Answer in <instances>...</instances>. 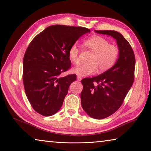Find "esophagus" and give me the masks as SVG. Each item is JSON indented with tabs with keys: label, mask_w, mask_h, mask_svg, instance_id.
Instances as JSON below:
<instances>
[{
	"label": "esophagus",
	"mask_w": 151,
	"mask_h": 151,
	"mask_svg": "<svg viewBox=\"0 0 151 151\" xmlns=\"http://www.w3.org/2000/svg\"><path fill=\"white\" fill-rule=\"evenodd\" d=\"M77 79L78 80V81H81L82 79V77L81 76H77Z\"/></svg>",
	"instance_id": "1"
}]
</instances>
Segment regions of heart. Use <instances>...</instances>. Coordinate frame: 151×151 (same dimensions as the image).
Instances as JSON below:
<instances>
[{
	"label": "heart",
	"mask_w": 151,
	"mask_h": 151,
	"mask_svg": "<svg viewBox=\"0 0 151 151\" xmlns=\"http://www.w3.org/2000/svg\"><path fill=\"white\" fill-rule=\"evenodd\" d=\"M83 46L93 52L87 63L74 68V72L81 76L93 74L96 71L103 72L112 67L119 55V49L101 36L94 35L86 39ZM80 50L76 44H73L68 50V57L74 64H79Z\"/></svg>",
	"instance_id": "1"
}]
</instances>
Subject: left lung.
Segmentation results:
<instances>
[{
	"mask_svg": "<svg viewBox=\"0 0 151 151\" xmlns=\"http://www.w3.org/2000/svg\"><path fill=\"white\" fill-rule=\"evenodd\" d=\"M95 31L111 36L119 49L115 65L101 75L81 81L82 107L89 116L100 120L115 113L124 101L134 81L135 58L131 45L122 34L112 30Z\"/></svg>",
	"mask_w": 151,
	"mask_h": 151,
	"instance_id": "8db88e82",
	"label": "left lung"
}]
</instances>
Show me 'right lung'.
Wrapping results in <instances>:
<instances>
[{"label": "right lung", "mask_w": 151, "mask_h": 151, "mask_svg": "<svg viewBox=\"0 0 151 151\" xmlns=\"http://www.w3.org/2000/svg\"><path fill=\"white\" fill-rule=\"evenodd\" d=\"M90 30L83 27L53 25L31 41L23 58L22 80L25 93L34 110L49 116L62 106L76 74L60 77L71 67L70 47Z\"/></svg>", "instance_id": "1"}]
</instances>
